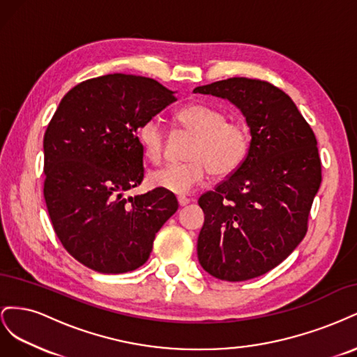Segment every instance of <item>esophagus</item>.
<instances>
[{
    "mask_svg": "<svg viewBox=\"0 0 357 357\" xmlns=\"http://www.w3.org/2000/svg\"><path fill=\"white\" fill-rule=\"evenodd\" d=\"M177 199H178L180 207H185V205H188V204L190 202V199H189V198H186V197H178Z\"/></svg>",
    "mask_w": 357,
    "mask_h": 357,
    "instance_id": "34e87169",
    "label": "esophagus"
}]
</instances>
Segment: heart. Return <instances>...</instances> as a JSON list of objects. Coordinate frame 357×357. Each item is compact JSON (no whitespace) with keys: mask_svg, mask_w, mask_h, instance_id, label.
Segmentation results:
<instances>
[{"mask_svg":"<svg viewBox=\"0 0 357 357\" xmlns=\"http://www.w3.org/2000/svg\"><path fill=\"white\" fill-rule=\"evenodd\" d=\"M183 131L193 135L181 164H169L149 174L153 188L178 193H189L205 180L226 177L238 168L248 153L250 137L247 128L238 122H229L223 112L205 104H189L174 116ZM137 139L146 159L160 160L164 155L165 134L159 119L150 117L139 123Z\"/></svg>","mask_w":357,"mask_h":357,"instance_id":"1","label":"heart"}]
</instances>
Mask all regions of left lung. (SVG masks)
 I'll return each mask as SVG.
<instances>
[{
    "label": "left lung",
    "instance_id": "1",
    "mask_svg": "<svg viewBox=\"0 0 357 357\" xmlns=\"http://www.w3.org/2000/svg\"><path fill=\"white\" fill-rule=\"evenodd\" d=\"M193 92L231 101L250 128L243 164L198 201L201 266L225 282H245L271 271L304 240L321 183L317 139L290 96L268 82L232 77Z\"/></svg>",
    "mask_w": 357,
    "mask_h": 357
}]
</instances>
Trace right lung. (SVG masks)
<instances>
[{"label":"right lung","instance_id":"add662e5","mask_svg":"<svg viewBox=\"0 0 357 357\" xmlns=\"http://www.w3.org/2000/svg\"><path fill=\"white\" fill-rule=\"evenodd\" d=\"M176 101L153 79L107 74L63 96L46 129L45 199L55 234L80 264L102 274L139 268L178 208L172 192L125 197L144 177L139 123Z\"/></svg>","mask_w":357,"mask_h":357}]
</instances>
